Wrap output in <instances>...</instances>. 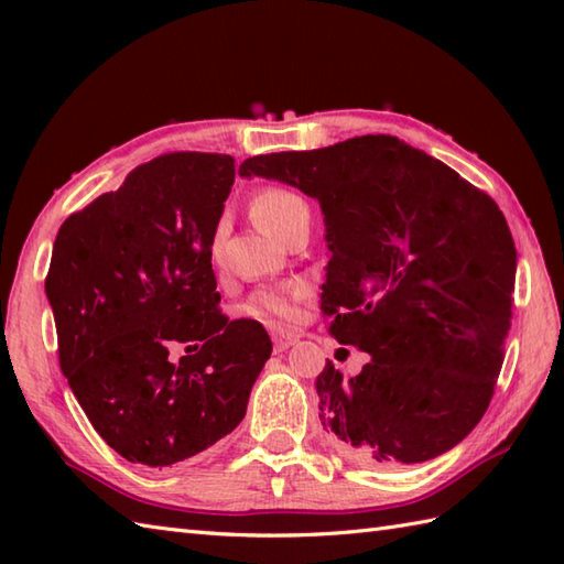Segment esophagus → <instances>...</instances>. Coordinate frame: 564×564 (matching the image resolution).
<instances>
[{
  "label": "esophagus",
  "mask_w": 564,
  "mask_h": 564,
  "mask_svg": "<svg viewBox=\"0 0 564 564\" xmlns=\"http://www.w3.org/2000/svg\"><path fill=\"white\" fill-rule=\"evenodd\" d=\"M295 341H297V337L291 332H275L273 334V349L275 351H289Z\"/></svg>",
  "instance_id": "1"
}]
</instances>
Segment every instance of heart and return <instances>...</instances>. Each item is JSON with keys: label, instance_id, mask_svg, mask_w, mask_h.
Wrapping results in <instances>:
<instances>
[{"label": "heart", "instance_id": "heart-1", "mask_svg": "<svg viewBox=\"0 0 564 564\" xmlns=\"http://www.w3.org/2000/svg\"><path fill=\"white\" fill-rule=\"evenodd\" d=\"M251 215L263 232L283 239L291 227L310 220L307 200L291 188H267L251 203ZM297 289H263L245 303V315L257 319H291L295 315Z\"/></svg>", "mask_w": 564, "mask_h": 564}]
</instances>
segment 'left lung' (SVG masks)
I'll list each match as a JSON object with an SVG mask.
<instances>
[{
  "mask_svg": "<svg viewBox=\"0 0 564 564\" xmlns=\"http://www.w3.org/2000/svg\"><path fill=\"white\" fill-rule=\"evenodd\" d=\"M239 174L317 198L329 247V332L370 361L317 376L319 422L356 463L451 451L480 422L511 327L517 247L497 203L424 150L361 135L249 158Z\"/></svg>",
  "mask_w": 564,
  "mask_h": 564,
  "instance_id": "8db88e82",
  "label": "left lung"
}]
</instances>
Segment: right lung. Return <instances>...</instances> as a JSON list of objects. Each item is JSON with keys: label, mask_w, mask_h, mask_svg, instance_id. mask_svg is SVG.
<instances>
[{"label": "right lung", "mask_w": 564, "mask_h": 564, "mask_svg": "<svg viewBox=\"0 0 564 564\" xmlns=\"http://www.w3.org/2000/svg\"><path fill=\"white\" fill-rule=\"evenodd\" d=\"M232 184L230 154H164L55 237L45 295L59 366L130 463L174 465L230 434L271 356L259 322L218 310L210 247ZM172 343L189 344L178 365Z\"/></svg>", "instance_id": "obj_1"}]
</instances>
